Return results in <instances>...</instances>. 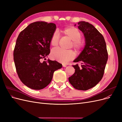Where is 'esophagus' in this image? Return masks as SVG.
I'll list each match as a JSON object with an SVG mask.
<instances>
[{
  "label": "esophagus",
  "mask_w": 122,
  "mask_h": 122,
  "mask_svg": "<svg viewBox=\"0 0 122 122\" xmlns=\"http://www.w3.org/2000/svg\"><path fill=\"white\" fill-rule=\"evenodd\" d=\"M62 67H67V65L63 64H62Z\"/></svg>",
  "instance_id": "obj_1"
}]
</instances>
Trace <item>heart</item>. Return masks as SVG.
Segmentation results:
<instances>
[{"mask_svg": "<svg viewBox=\"0 0 122 122\" xmlns=\"http://www.w3.org/2000/svg\"><path fill=\"white\" fill-rule=\"evenodd\" d=\"M63 33L66 36L73 41V47L77 50H80L83 47L84 42L80 39L82 34L78 29L73 26L68 27L64 29ZM59 41L60 35L57 30H55L53 32L51 37L50 43L51 45L54 47L57 46L59 43ZM74 57V53L71 50L65 51L56 48L53 49L51 52V57L53 60L62 63H66L72 60Z\"/></svg>", "mask_w": 122, "mask_h": 122, "instance_id": "obj_1", "label": "heart"}]
</instances>
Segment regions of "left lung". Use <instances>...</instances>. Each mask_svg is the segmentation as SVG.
<instances>
[{
  "label": "left lung",
  "instance_id": "1",
  "mask_svg": "<svg viewBox=\"0 0 122 122\" xmlns=\"http://www.w3.org/2000/svg\"><path fill=\"white\" fill-rule=\"evenodd\" d=\"M78 28L83 34L85 45L74 62H81L73 66L74 74L69 78L70 83L78 90L86 91L101 81L108 60V53L103 36L94 26L87 22L79 21ZM75 24L74 26H76Z\"/></svg>",
  "mask_w": 122,
  "mask_h": 122
}]
</instances>
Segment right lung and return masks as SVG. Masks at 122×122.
I'll use <instances>...</instances> for the list:
<instances>
[{
  "label": "right lung",
  "instance_id": "right-lung-1",
  "mask_svg": "<svg viewBox=\"0 0 122 122\" xmlns=\"http://www.w3.org/2000/svg\"><path fill=\"white\" fill-rule=\"evenodd\" d=\"M56 28L54 23L37 21L28 25L18 36L14 51L15 65L21 81L31 89L45 88L54 71L62 68L56 61H41L50 52V39Z\"/></svg>",
  "mask_w": 122,
  "mask_h": 122
}]
</instances>
